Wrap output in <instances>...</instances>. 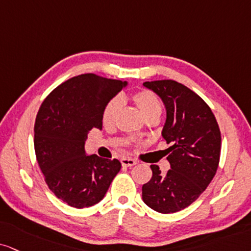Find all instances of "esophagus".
<instances>
[{"label":"esophagus","instance_id":"obj_1","mask_svg":"<svg viewBox=\"0 0 251 251\" xmlns=\"http://www.w3.org/2000/svg\"><path fill=\"white\" fill-rule=\"evenodd\" d=\"M121 163H122V165L126 166V168H131V166H134L137 162L131 158H122L121 159Z\"/></svg>","mask_w":251,"mask_h":251}]
</instances>
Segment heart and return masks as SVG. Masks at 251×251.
Returning <instances> with one entry per match:
<instances>
[{
    "label": "heart",
    "instance_id": "heart-1",
    "mask_svg": "<svg viewBox=\"0 0 251 251\" xmlns=\"http://www.w3.org/2000/svg\"><path fill=\"white\" fill-rule=\"evenodd\" d=\"M132 100H134L144 119H148L150 116H159L162 106H160L159 99L152 92L144 89V91L135 93L132 95ZM120 108L121 100L119 98H115L109 101V103L104 108L103 115H102V121H103L104 126H111L115 123Z\"/></svg>",
    "mask_w": 251,
    "mask_h": 251
}]
</instances>
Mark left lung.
Instances as JSON below:
<instances>
[{"label": "left lung", "instance_id": "obj_1", "mask_svg": "<svg viewBox=\"0 0 251 251\" xmlns=\"http://www.w3.org/2000/svg\"><path fill=\"white\" fill-rule=\"evenodd\" d=\"M143 86L165 106L162 136L171 144V170L164 175L158 165H151L152 177L142 186V198L153 211L176 213L194 202L214 178L220 160V129L208 104L186 86L173 80Z\"/></svg>", "mask_w": 251, "mask_h": 251}]
</instances>
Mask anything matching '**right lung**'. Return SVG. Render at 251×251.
<instances>
[{
	"instance_id": "1",
	"label": "right lung",
	"mask_w": 251,
	"mask_h": 251,
	"mask_svg": "<svg viewBox=\"0 0 251 251\" xmlns=\"http://www.w3.org/2000/svg\"><path fill=\"white\" fill-rule=\"evenodd\" d=\"M126 81L81 74L53 89L35 123V151L45 181L58 199L83 208L100 202L121 170L117 159L88 154L85 142L102 129L104 108Z\"/></svg>"
}]
</instances>
